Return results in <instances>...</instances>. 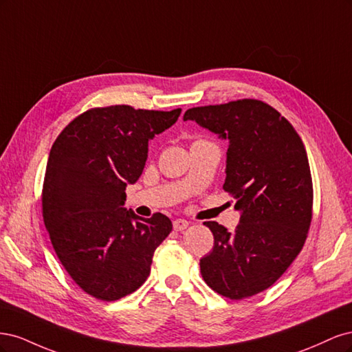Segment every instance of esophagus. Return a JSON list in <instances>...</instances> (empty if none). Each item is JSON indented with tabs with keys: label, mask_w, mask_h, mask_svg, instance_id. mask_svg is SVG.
<instances>
[{
	"label": "esophagus",
	"mask_w": 352,
	"mask_h": 352,
	"mask_svg": "<svg viewBox=\"0 0 352 352\" xmlns=\"http://www.w3.org/2000/svg\"><path fill=\"white\" fill-rule=\"evenodd\" d=\"M188 226H189V221L185 220V219H176V220L173 221V229H175L176 232H182V230H185Z\"/></svg>",
	"instance_id": "1"
}]
</instances>
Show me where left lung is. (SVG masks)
<instances>
[{
	"mask_svg": "<svg viewBox=\"0 0 352 352\" xmlns=\"http://www.w3.org/2000/svg\"><path fill=\"white\" fill-rule=\"evenodd\" d=\"M229 142L223 189L236 199L239 225L230 233L206 221L214 247L199 260L202 279L217 294L243 300L270 287L304 247L313 219V182L305 146L278 110L238 100L186 110Z\"/></svg>",
	"mask_w": 352,
	"mask_h": 352,
	"instance_id": "obj_1",
	"label": "left lung"
}]
</instances>
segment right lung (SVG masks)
I'll use <instances>...</instances> for the list:
<instances>
[{"instance_id":"obj_1","label":"right lung","mask_w":352,"mask_h":352,"mask_svg":"<svg viewBox=\"0 0 352 352\" xmlns=\"http://www.w3.org/2000/svg\"><path fill=\"white\" fill-rule=\"evenodd\" d=\"M180 109H91L52 144L42 188V216L60 263L82 289L101 301L135 292L151 272L153 255L172 221L126 210V186L148 157V141L173 126Z\"/></svg>"}]
</instances>
